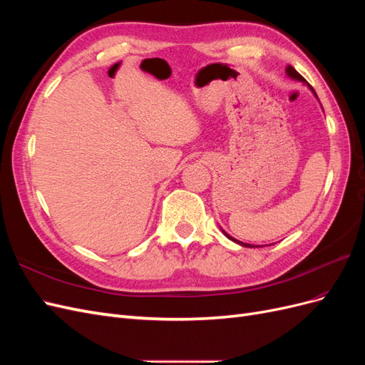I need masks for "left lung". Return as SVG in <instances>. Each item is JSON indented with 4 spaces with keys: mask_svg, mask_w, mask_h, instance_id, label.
Returning a JSON list of instances; mask_svg holds the SVG:
<instances>
[{
    "mask_svg": "<svg viewBox=\"0 0 365 365\" xmlns=\"http://www.w3.org/2000/svg\"><path fill=\"white\" fill-rule=\"evenodd\" d=\"M286 76H288L289 77V79H292V81H298V82H303L304 85H307V88H309V90H311L312 91V94L318 98V96H317V93L314 91V88L311 86V85H309L306 81H304V77L302 76V74H298L297 71H295V68H292L291 67V65H288V67H286ZM220 230H222V228H220ZM222 233L225 235V237H228L230 240H233V242H236V244L237 245H240V247H245V248H257V245H251V244H245V242H240V240H237V239H235V237H231L228 233H225V231L222 230Z\"/></svg>",
    "mask_w": 365,
    "mask_h": 365,
    "instance_id": "obj_1",
    "label": "left lung"
}]
</instances>
